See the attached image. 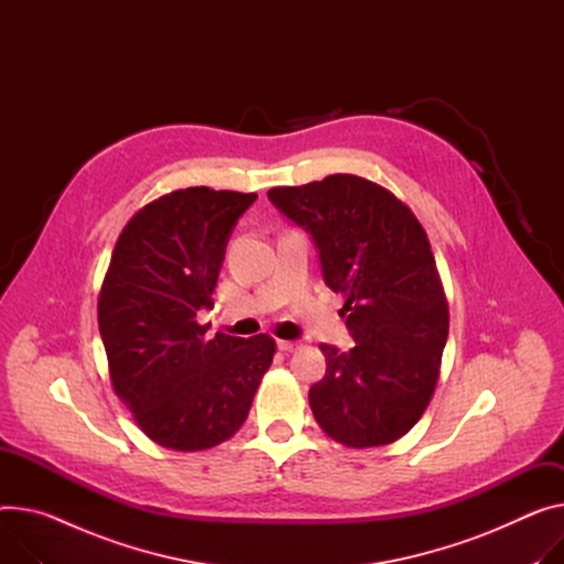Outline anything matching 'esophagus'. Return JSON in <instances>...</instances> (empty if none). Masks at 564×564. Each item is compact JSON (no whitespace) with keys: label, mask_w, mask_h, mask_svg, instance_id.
Instances as JSON below:
<instances>
[{"label":"esophagus","mask_w":564,"mask_h":564,"mask_svg":"<svg viewBox=\"0 0 564 564\" xmlns=\"http://www.w3.org/2000/svg\"><path fill=\"white\" fill-rule=\"evenodd\" d=\"M278 348H280L282 352H293V350L297 348V343H295V340H278Z\"/></svg>","instance_id":"1"}]
</instances>
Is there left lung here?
I'll use <instances>...</instances> for the list:
<instances>
[{
    "mask_svg": "<svg viewBox=\"0 0 564 564\" xmlns=\"http://www.w3.org/2000/svg\"><path fill=\"white\" fill-rule=\"evenodd\" d=\"M312 232L327 286L343 293L355 348L321 345L327 370L310 388L318 426L345 447L400 441L441 377L449 305L424 228L393 192L352 173L269 189Z\"/></svg>",
    "mask_w": 564,
    "mask_h": 564,
    "instance_id": "1",
    "label": "left lung"
}]
</instances>
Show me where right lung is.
Returning a JSON list of instances; mask_svg holds the SVG:
<instances>
[{
	"instance_id": "1",
	"label": "right lung",
	"mask_w": 564,
	"mask_h": 564,
	"mask_svg": "<svg viewBox=\"0 0 564 564\" xmlns=\"http://www.w3.org/2000/svg\"><path fill=\"white\" fill-rule=\"evenodd\" d=\"M257 194L187 187L133 214L99 291V332L110 383L147 436L173 452L232 438L271 368L269 334L207 336L226 246Z\"/></svg>"
}]
</instances>
